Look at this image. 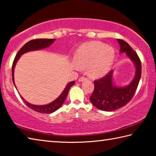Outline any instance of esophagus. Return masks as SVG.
Masks as SVG:
<instances>
[{
  "mask_svg": "<svg viewBox=\"0 0 156 156\" xmlns=\"http://www.w3.org/2000/svg\"><path fill=\"white\" fill-rule=\"evenodd\" d=\"M85 80H87V78L84 77V76H81V77H80V79H79L78 81H80V82H82V81H85Z\"/></svg>",
  "mask_w": 156,
  "mask_h": 156,
  "instance_id": "esophagus-1",
  "label": "esophagus"
}]
</instances>
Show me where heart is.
I'll return each instance as SVG.
<instances>
[{"instance_id": "b5f03b06", "label": "heart", "mask_w": 156, "mask_h": 156, "mask_svg": "<svg viewBox=\"0 0 156 156\" xmlns=\"http://www.w3.org/2000/svg\"><path fill=\"white\" fill-rule=\"evenodd\" d=\"M116 53L113 48L98 41L86 42L77 49L74 57L76 69H88L93 78L105 76L112 67Z\"/></svg>"}]
</instances>
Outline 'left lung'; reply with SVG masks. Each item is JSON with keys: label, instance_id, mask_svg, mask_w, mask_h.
Instances as JSON below:
<instances>
[{"label": "left lung", "instance_id": "8db88e82", "mask_svg": "<svg viewBox=\"0 0 156 156\" xmlns=\"http://www.w3.org/2000/svg\"><path fill=\"white\" fill-rule=\"evenodd\" d=\"M120 45V53H125L134 65L135 75L129 84L117 86L114 81V71L94 81V90L90 97L94 107L103 111H114L123 107L134 95L141 77V62L137 53L124 40L117 39Z\"/></svg>", "mask_w": 156, "mask_h": 156}]
</instances>
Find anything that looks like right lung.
Listing matches in <instances>:
<instances>
[{
	"label": "right lung",
	"instance_id": "obj_1",
	"mask_svg": "<svg viewBox=\"0 0 156 156\" xmlns=\"http://www.w3.org/2000/svg\"><path fill=\"white\" fill-rule=\"evenodd\" d=\"M56 39H37V40H32L29 42H27L23 47H22L19 51L17 53L16 55V57L14 60H13V65H12V80L13 83L14 84V86L16 88V84L14 82V69L17 63L18 60L20 59L21 55H23V54L28 53L30 51H38V50H42V49L48 48L52 44H53ZM75 81H73L70 82L68 83L66 86L65 87V88L63 92L61 93V94L56 99H55L53 101L51 102L50 103L46 105H34L31 104L29 102H27V101L24 99V98L20 96L22 99L24 101V102L25 103V104L28 106L29 108L32 109L33 110L40 113H44V114H51L53 113L54 112L58 110V109L61 107L63 103H64L66 99L67 95L68 94V91H69L70 88L72 87L74 84H75Z\"/></svg>",
	"mask_w": 156,
	"mask_h": 156
}]
</instances>
